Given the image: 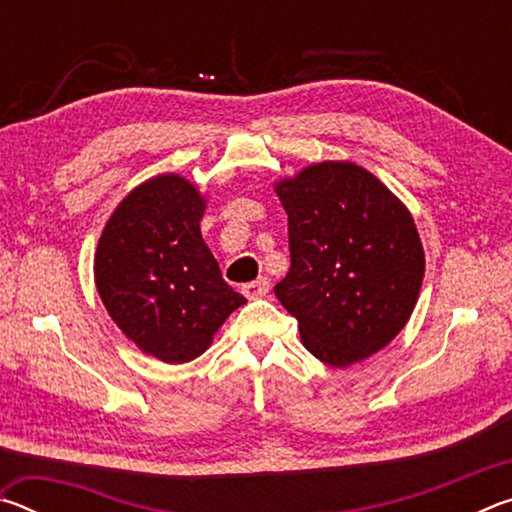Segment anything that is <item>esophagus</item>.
Listing matches in <instances>:
<instances>
[{
	"instance_id": "obj_1",
	"label": "esophagus",
	"mask_w": 512,
	"mask_h": 512,
	"mask_svg": "<svg viewBox=\"0 0 512 512\" xmlns=\"http://www.w3.org/2000/svg\"><path fill=\"white\" fill-rule=\"evenodd\" d=\"M268 289H271V284H268L266 277H257L255 282H248V284H244V287H241V291H244V296L248 300L264 298L266 293H268Z\"/></svg>"
}]
</instances>
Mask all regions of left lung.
<instances>
[{"label":"left lung","mask_w":512,"mask_h":512,"mask_svg":"<svg viewBox=\"0 0 512 512\" xmlns=\"http://www.w3.org/2000/svg\"><path fill=\"white\" fill-rule=\"evenodd\" d=\"M289 216L291 268L275 284L302 345L348 368L386 348L415 309L424 250L400 198L348 160L309 164L275 183Z\"/></svg>","instance_id":"obj_1"}]
</instances>
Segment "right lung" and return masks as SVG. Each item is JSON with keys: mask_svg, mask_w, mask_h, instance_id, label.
I'll return each mask as SVG.
<instances>
[{"mask_svg": "<svg viewBox=\"0 0 512 512\" xmlns=\"http://www.w3.org/2000/svg\"><path fill=\"white\" fill-rule=\"evenodd\" d=\"M207 201L180 173L121 198L99 237L94 284L115 325L149 357L187 363L246 305L201 235Z\"/></svg>", "mask_w": 512, "mask_h": 512, "instance_id": "add662e5", "label": "right lung"}]
</instances>
